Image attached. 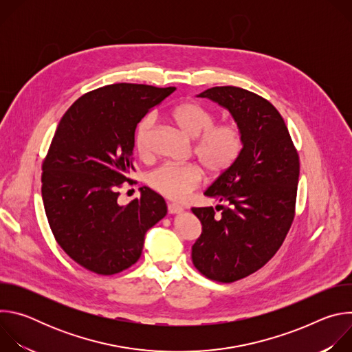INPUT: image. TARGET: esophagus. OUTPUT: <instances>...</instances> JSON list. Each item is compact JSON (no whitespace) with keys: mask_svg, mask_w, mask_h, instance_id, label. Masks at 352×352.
I'll return each instance as SVG.
<instances>
[{"mask_svg":"<svg viewBox=\"0 0 352 352\" xmlns=\"http://www.w3.org/2000/svg\"><path fill=\"white\" fill-rule=\"evenodd\" d=\"M167 209H168V213L170 214H177V213H181L184 209L175 204H168L167 205Z\"/></svg>","mask_w":352,"mask_h":352,"instance_id":"1","label":"esophagus"}]
</instances>
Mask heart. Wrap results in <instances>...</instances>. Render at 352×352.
<instances>
[{
    "label": "heart",
    "mask_w": 352,
    "mask_h": 352,
    "mask_svg": "<svg viewBox=\"0 0 352 352\" xmlns=\"http://www.w3.org/2000/svg\"><path fill=\"white\" fill-rule=\"evenodd\" d=\"M174 122L190 138H196L193 153L210 175L227 173L238 162L243 148V133L238 122H216V116L208 107L185 102L171 111ZM156 126V116H146L138 125L135 144L142 157L150 155V140ZM148 185L171 200H184L202 182V171L195 164L166 163L150 171Z\"/></svg>",
    "instance_id": "heart-1"
}]
</instances>
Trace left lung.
Listing matches in <instances>:
<instances>
[{"mask_svg": "<svg viewBox=\"0 0 352 352\" xmlns=\"http://www.w3.org/2000/svg\"><path fill=\"white\" fill-rule=\"evenodd\" d=\"M226 107L239 124L238 162L205 192L216 208H192L202 234L192 245L193 266L205 277L232 283L263 267L283 245L295 217L299 156L277 109L236 86L200 93Z\"/></svg>", "mask_w": 352, "mask_h": 352, "instance_id": "obj_1", "label": "left lung"}]
</instances>
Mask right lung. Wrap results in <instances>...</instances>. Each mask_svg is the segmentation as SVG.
Segmentation results:
<instances>
[{
    "label": "right lung",
    "mask_w": 352,
    "mask_h": 352,
    "mask_svg": "<svg viewBox=\"0 0 352 352\" xmlns=\"http://www.w3.org/2000/svg\"><path fill=\"white\" fill-rule=\"evenodd\" d=\"M175 87L114 83L80 96L61 118L41 166V196L64 252L96 274L135 265L144 234L167 214L163 196L147 186L118 204L135 171V129Z\"/></svg>",
    "instance_id": "add662e5"
}]
</instances>
